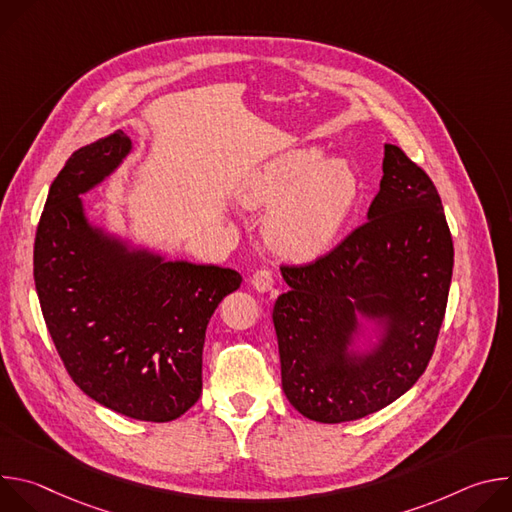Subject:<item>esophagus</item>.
Masks as SVG:
<instances>
[{
  "label": "esophagus",
  "mask_w": 512,
  "mask_h": 512,
  "mask_svg": "<svg viewBox=\"0 0 512 512\" xmlns=\"http://www.w3.org/2000/svg\"><path fill=\"white\" fill-rule=\"evenodd\" d=\"M251 283L257 291H269L273 287L275 279H273V273L269 269H257L251 277Z\"/></svg>",
  "instance_id": "34e87169"
}]
</instances>
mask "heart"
I'll return each instance as SVG.
<instances>
[{"label": "heart", "mask_w": 512, "mask_h": 512, "mask_svg": "<svg viewBox=\"0 0 512 512\" xmlns=\"http://www.w3.org/2000/svg\"><path fill=\"white\" fill-rule=\"evenodd\" d=\"M358 176L340 158L324 160L318 148L285 152L247 176L239 198L265 208V237L283 257L320 255L340 233L358 198Z\"/></svg>", "instance_id": "b5f03b06"}]
</instances>
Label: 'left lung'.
Returning <instances> with one entry per match:
<instances>
[{"mask_svg":"<svg viewBox=\"0 0 512 512\" xmlns=\"http://www.w3.org/2000/svg\"><path fill=\"white\" fill-rule=\"evenodd\" d=\"M454 269V243L431 178L385 145L369 221L306 265H281L289 291L273 306L281 387L302 415L342 423L407 393L427 369ZM360 313L388 320L379 349L347 354Z\"/></svg>","mask_w":512,"mask_h":512,"instance_id":"1","label":"left lung"}]
</instances>
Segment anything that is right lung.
<instances>
[{"label":"right lung","instance_id":"obj_1","mask_svg":"<svg viewBox=\"0 0 512 512\" xmlns=\"http://www.w3.org/2000/svg\"><path fill=\"white\" fill-rule=\"evenodd\" d=\"M129 150L119 129L66 160L36 229L34 281L75 385L125 417L164 423L198 401L208 320L243 279L235 269L129 251L87 223L79 194Z\"/></svg>","mask_w":512,"mask_h":512}]
</instances>
